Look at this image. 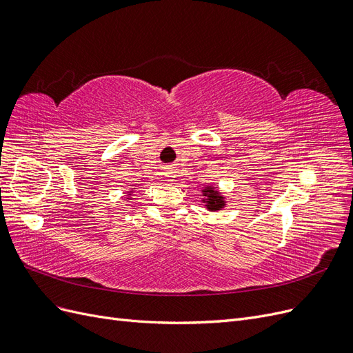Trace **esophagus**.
<instances>
[{"label": "esophagus", "instance_id": "34e87169", "mask_svg": "<svg viewBox=\"0 0 353 353\" xmlns=\"http://www.w3.org/2000/svg\"><path fill=\"white\" fill-rule=\"evenodd\" d=\"M166 178H172V174L168 172V174H166Z\"/></svg>", "mask_w": 353, "mask_h": 353}]
</instances>
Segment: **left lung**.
Masks as SVG:
<instances>
[{"mask_svg":"<svg viewBox=\"0 0 353 353\" xmlns=\"http://www.w3.org/2000/svg\"><path fill=\"white\" fill-rule=\"evenodd\" d=\"M203 196H206V199H203V201H206V208L212 212L215 210H221L225 205V201H223V197L219 194V191H216L213 187H206L203 190Z\"/></svg>","mask_w":353,"mask_h":353,"instance_id":"left-lung-1","label":"left lung"}]
</instances>
